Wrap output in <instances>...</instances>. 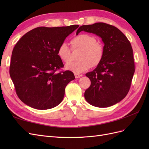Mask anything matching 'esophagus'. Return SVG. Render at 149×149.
I'll return each instance as SVG.
<instances>
[{"label":"esophagus","instance_id":"esophagus-1","mask_svg":"<svg viewBox=\"0 0 149 149\" xmlns=\"http://www.w3.org/2000/svg\"><path fill=\"white\" fill-rule=\"evenodd\" d=\"M74 76L76 78H79L80 77H81L82 74H78V73H74Z\"/></svg>","mask_w":149,"mask_h":149}]
</instances>
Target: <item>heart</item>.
Listing matches in <instances>:
<instances>
[{"instance_id": "heart-1", "label": "heart", "mask_w": 149, "mask_h": 149, "mask_svg": "<svg viewBox=\"0 0 149 149\" xmlns=\"http://www.w3.org/2000/svg\"><path fill=\"white\" fill-rule=\"evenodd\" d=\"M73 49L82 48L79 61H72L66 65V69L74 73H81L89 70L92 66L97 65L102 59L104 47L96 42L94 36L81 33L75 36L71 40ZM57 55L64 62L69 61L71 59V49L66 43L63 42L57 49Z\"/></svg>"}]
</instances>
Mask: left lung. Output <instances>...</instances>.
<instances>
[{
	"label": "left lung",
	"mask_w": 149,
	"mask_h": 149,
	"mask_svg": "<svg viewBox=\"0 0 149 149\" xmlns=\"http://www.w3.org/2000/svg\"><path fill=\"white\" fill-rule=\"evenodd\" d=\"M96 34L102 38L104 55L93 71L86 76L91 85L84 92L86 101L92 106H113L127 95L135 72L133 50L125 35L116 26L102 22L82 25L76 31Z\"/></svg>",
	"instance_id": "left-lung-1"
}]
</instances>
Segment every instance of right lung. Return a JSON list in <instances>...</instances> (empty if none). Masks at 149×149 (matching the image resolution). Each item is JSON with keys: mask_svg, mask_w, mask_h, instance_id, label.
I'll return each mask as SVG.
<instances>
[{"mask_svg": "<svg viewBox=\"0 0 149 149\" xmlns=\"http://www.w3.org/2000/svg\"><path fill=\"white\" fill-rule=\"evenodd\" d=\"M78 25L35 28L25 33L13 49L10 76L20 100L36 109L60 104L65 89L75 79L70 71L56 73L64 66L57 49Z\"/></svg>", "mask_w": 149, "mask_h": 149, "instance_id": "obj_1", "label": "right lung"}]
</instances>
